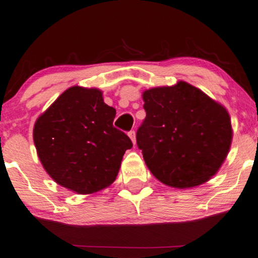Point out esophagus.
Segmentation results:
<instances>
[{
  "mask_svg": "<svg viewBox=\"0 0 258 258\" xmlns=\"http://www.w3.org/2000/svg\"><path fill=\"white\" fill-rule=\"evenodd\" d=\"M128 137L131 138L133 144H136V132L135 131H130L128 132Z\"/></svg>",
  "mask_w": 258,
  "mask_h": 258,
  "instance_id": "esophagus-1",
  "label": "esophagus"
}]
</instances>
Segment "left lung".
I'll use <instances>...</instances> for the list:
<instances>
[{"mask_svg": "<svg viewBox=\"0 0 258 258\" xmlns=\"http://www.w3.org/2000/svg\"><path fill=\"white\" fill-rule=\"evenodd\" d=\"M147 117L137 145L155 178L175 188L202 185L218 173L233 138L227 109L180 80L143 92Z\"/></svg>", "mask_w": 258, "mask_h": 258, "instance_id": "obj_1", "label": "left lung"}]
</instances>
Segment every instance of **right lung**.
<instances>
[{
    "instance_id": "obj_1",
    "label": "right lung",
    "mask_w": 258,
    "mask_h": 258,
    "mask_svg": "<svg viewBox=\"0 0 258 258\" xmlns=\"http://www.w3.org/2000/svg\"><path fill=\"white\" fill-rule=\"evenodd\" d=\"M116 110L101 90L72 86L62 92L33 127L40 163L50 178L79 195H91L116 179L132 142L113 126Z\"/></svg>"
}]
</instances>
